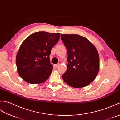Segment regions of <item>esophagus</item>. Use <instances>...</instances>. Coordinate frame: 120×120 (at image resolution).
I'll use <instances>...</instances> for the list:
<instances>
[{"label":"esophagus","instance_id":"34e87169","mask_svg":"<svg viewBox=\"0 0 120 120\" xmlns=\"http://www.w3.org/2000/svg\"><path fill=\"white\" fill-rule=\"evenodd\" d=\"M60 64H56V65H55L54 66H55V68H58L60 66Z\"/></svg>","mask_w":120,"mask_h":120}]
</instances>
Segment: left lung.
Listing matches in <instances>:
<instances>
[{"instance_id": "obj_1", "label": "left lung", "mask_w": 120, "mask_h": 120, "mask_svg": "<svg viewBox=\"0 0 120 120\" xmlns=\"http://www.w3.org/2000/svg\"><path fill=\"white\" fill-rule=\"evenodd\" d=\"M68 52L67 69L63 80L73 88H82L94 80L99 70L97 49L89 40L77 34H61Z\"/></svg>"}]
</instances>
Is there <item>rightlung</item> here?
Masks as SVG:
<instances>
[{"instance_id": "add662e5", "label": "right lung", "mask_w": 120, "mask_h": 120, "mask_svg": "<svg viewBox=\"0 0 120 120\" xmlns=\"http://www.w3.org/2000/svg\"><path fill=\"white\" fill-rule=\"evenodd\" d=\"M60 38V33L38 32L26 38L18 50L16 63L18 74L30 84L44 82L51 74L50 55Z\"/></svg>"}]
</instances>
